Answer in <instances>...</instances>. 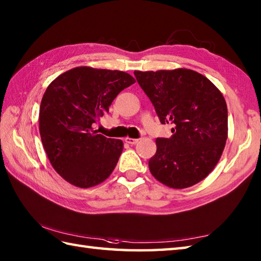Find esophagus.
<instances>
[{"instance_id":"34e87169","label":"esophagus","mask_w":261,"mask_h":261,"mask_svg":"<svg viewBox=\"0 0 261 261\" xmlns=\"http://www.w3.org/2000/svg\"><path fill=\"white\" fill-rule=\"evenodd\" d=\"M138 141H139V139H132V138H125V142L129 143V145H136Z\"/></svg>"}]
</instances>
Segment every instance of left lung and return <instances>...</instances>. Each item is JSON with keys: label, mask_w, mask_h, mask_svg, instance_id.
<instances>
[{"label": "left lung", "mask_w": 261, "mask_h": 261, "mask_svg": "<svg viewBox=\"0 0 261 261\" xmlns=\"http://www.w3.org/2000/svg\"><path fill=\"white\" fill-rule=\"evenodd\" d=\"M170 138H157L149 160L152 176L171 188L203 180L218 164L228 139V108L212 82L192 69L135 71Z\"/></svg>", "instance_id": "8db88e82"}]
</instances>
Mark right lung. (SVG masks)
<instances>
[{
    "label": "right lung",
    "mask_w": 261,
    "mask_h": 261,
    "mask_svg": "<svg viewBox=\"0 0 261 261\" xmlns=\"http://www.w3.org/2000/svg\"><path fill=\"white\" fill-rule=\"evenodd\" d=\"M135 82L124 71L76 67L47 87L39 131L54 169L71 185L95 186L115 168L123 142L97 135L93 125L109 112L118 94Z\"/></svg>",
    "instance_id": "obj_1"
}]
</instances>
